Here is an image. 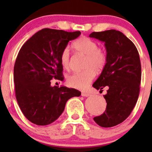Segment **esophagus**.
I'll return each mask as SVG.
<instances>
[{
	"label": "esophagus",
	"mask_w": 152,
	"mask_h": 152,
	"mask_svg": "<svg viewBox=\"0 0 152 152\" xmlns=\"http://www.w3.org/2000/svg\"><path fill=\"white\" fill-rule=\"evenodd\" d=\"M90 95H91V94L88 93H86V92L82 93V96H83V97H88V96H90Z\"/></svg>",
	"instance_id": "1"
}]
</instances>
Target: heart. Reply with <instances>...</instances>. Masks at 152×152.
<instances>
[{
  "instance_id": "1",
  "label": "heart",
  "mask_w": 152,
  "mask_h": 152,
  "mask_svg": "<svg viewBox=\"0 0 152 152\" xmlns=\"http://www.w3.org/2000/svg\"><path fill=\"white\" fill-rule=\"evenodd\" d=\"M72 47L77 53L86 57L84 64V70L75 72L67 77V84L72 88L85 90L88 87L95 77L104 69L108 61V54L106 50L99 48L96 41L82 37L75 41ZM61 66L68 69L70 66V55L68 48H65L60 55Z\"/></svg>"
}]
</instances>
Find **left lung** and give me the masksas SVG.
<instances>
[{
	"instance_id": "left-lung-1",
	"label": "left lung",
	"mask_w": 152,
	"mask_h": 152,
	"mask_svg": "<svg viewBox=\"0 0 152 152\" xmlns=\"http://www.w3.org/2000/svg\"><path fill=\"white\" fill-rule=\"evenodd\" d=\"M89 37L104 41L108 54L104 69L93 86H108L104 95L107 105L104 113L93 118L102 127L122 123L132 113L138 100L141 81L140 56L134 43L115 30L93 32Z\"/></svg>"
}]
</instances>
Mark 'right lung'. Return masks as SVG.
<instances>
[{
  "instance_id": "obj_1",
  "label": "right lung",
  "mask_w": 152,
  "mask_h": 152,
  "mask_svg": "<svg viewBox=\"0 0 152 152\" xmlns=\"http://www.w3.org/2000/svg\"><path fill=\"white\" fill-rule=\"evenodd\" d=\"M80 31L66 32L44 28L28 39L20 49L14 68L16 98L27 119L37 125L55 122L66 103L81 92L66 86H51L53 79L64 80L60 55Z\"/></svg>"
}]
</instances>
